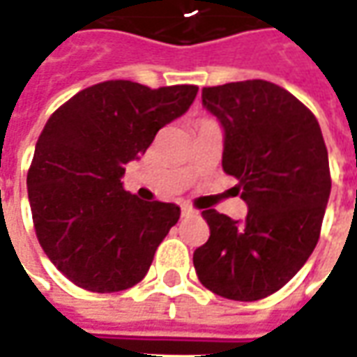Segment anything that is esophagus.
<instances>
[{"instance_id": "obj_1", "label": "esophagus", "mask_w": 357, "mask_h": 357, "mask_svg": "<svg viewBox=\"0 0 357 357\" xmlns=\"http://www.w3.org/2000/svg\"><path fill=\"white\" fill-rule=\"evenodd\" d=\"M195 214L197 211L193 206H189V204H183V206H181V216H183V218H185V216H195Z\"/></svg>"}]
</instances>
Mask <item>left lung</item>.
I'll return each instance as SVG.
<instances>
[{"mask_svg":"<svg viewBox=\"0 0 357 357\" xmlns=\"http://www.w3.org/2000/svg\"><path fill=\"white\" fill-rule=\"evenodd\" d=\"M224 127L222 168L238 179L245 220L203 211L211 238L193 265L204 288L236 301L278 291L317 245L331 170L317 118L278 84L253 79L204 86Z\"/></svg>","mask_w":357,"mask_h":357,"instance_id":"1","label":"left lung"}]
</instances>
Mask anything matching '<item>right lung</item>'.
I'll return each instance as SVG.
<instances>
[{"label":"right lung","instance_id":"1","mask_svg":"<svg viewBox=\"0 0 357 357\" xmlns=\"http://www.w3.org/2000/svg\"><path fill=\"white\" fill-rule=\"evenodd\" d=\"M197 91L195 84L104 81L50 116L26 176L32 222L44 253L79 288L127 290L149 273L179 206L141 201L121 178L127 162L185 114Z\"/></svg>","mask_w":357,"mask_h":357}]
</instances>
